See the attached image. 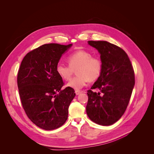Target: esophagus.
I'll use <instances>...</instances> for the list:
<instances>
[{
	"mask_svg": "<svg viewBox=\"0 0 154 154\" xmlns=\"http://www.w3.org/2000/svg\"><path fill=\"white\" fill-rule=\"evenodd\" d=\"M82 92L80 91H75V93H76V95H78V94H80V93H81Z\"/></svg>",
	"mask_w": 154,
	"mask_h": 154,
	"instance_id": "esophagus-1",
	"label": "esophagus"
}]
</instances>
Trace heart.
Wrapping results in <instances>:
<instances>
[{"mask_svg": "<svg viewBox=\"0 0 154 154\" xmlns=\"http://www.w3.org/2000/svg\"><path fill=\"white\" fill-rule=\"evenodd\" d=\"M69 66L59 63L56 71L63 80L67 81L71 78L74 70L78 75L71 79L67 86L73 89L80 90L89 81L94 82L100 76L103 64L101 59L85 50H78L70 54L67 58Z\"/></svg>", "mask_w": 154, "mask_h": 154, "instance_id": "1", "label": "heart"}]
</instances>
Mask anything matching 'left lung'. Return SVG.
I'll list each match as a JSON object with an SVG mask.
<instances>
[{"label": "left lung", "mask_w": 154, "mask_h": 154, "mask_svg": "<svg viewBox=\"0 0 154 154\" xmlns=\"http://www.w3.org/2000/svg\"><path fill=\"white\" fill-rule=\"evenodd\" d=\"M100 54V76L87 91L88 117L95 123L109 126L118 121L127 108L135 85L134 69L125 51L106 41H88ZM97 89L98 93L93 92Z\"/></svg>", "instance_id": "left-lung-1"}]
</instances>
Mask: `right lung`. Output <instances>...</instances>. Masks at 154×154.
Returning a JSON list of instances; mask_svg holds the SVG:
<instances>
[{"label": "right lung", "mask_w": 154, "mask_h": 154, "mask_svg": "<svg viewBox=\"0 0 154 154\" xmlns=\"http://www.w3.org/2000/svg\"><path fill=\"white\" fill-rule=\"evenodd\" d=\"M71 46L41 45L25 56L18 70L17 85L23 108L31 122L44 130L57 129L66 123L76 96L71 87L62 89L64 83L56 71L60 58Z\"/></svg>", "instance_id": "right-lung-1"}]
</instances>
